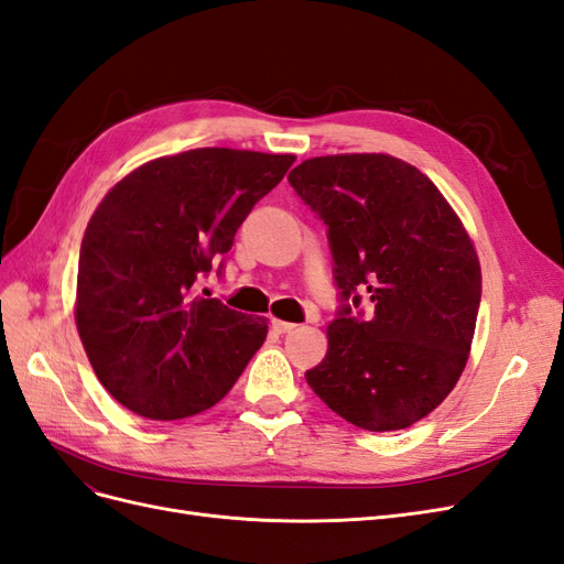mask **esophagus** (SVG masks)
<instances>
[{
	"instance_id": "esophagus-1",
	"label": "esophagus",
	"mask_w": 564,
	"mask_h": 564,
	"mask_svg": "<svg viewBox=\"0 0 564 564\" xmlns=\"http://www.w3.org/2000/svg\"><path fill=\"white\" fill-rule=\"evenodd\" d=\"M272 329H275L278 334H292L299 329V324L294 322H282V319H272Z\"/></svg>"
}]
</instances>
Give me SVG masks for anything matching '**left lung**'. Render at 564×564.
Returning a JSON list of instances; mask_svg holds the SVG:
<instances>
[{
  "label": "left lung",
  "instance_id": "left-lung-1",
  "mask_svg": "<svg viewBox=\"0 0 564 564\" xmlns=\"http://www.w3.org/2000/svg\"><path fill=\"white\" fill-rule=\"evenodd\" d=\"M289 183L329 226L340 299H352L305 381L357 429H409L468 362L482 296L470 235L429 176L383 152L305 160ZM360 293L371 316L351 311Z\"/></svg>",
  "mask_w": 564,
  "mask_h": 564
}]
</instances>
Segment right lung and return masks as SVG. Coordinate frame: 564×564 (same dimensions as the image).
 I'll use <instances>...</instances> for the list:
<instances>
[{"label": "right lung", "instance_id": "obj_1", "mask_svg": "<svg viewBox=\"0 0 564 564\" xmlns=\"http://www.w3.org/2000/svg\"><path fill=\"white\" fill-rule=\"evenodd\" d=\"M294 160L195 148L141 164L100 199L82 240L75 322L98 381L133 414L204 412L263 346L268 319L204 299L197 280Z\"/></svg>", "mask_w": 564, "mask_h": 564}]
</instances>
